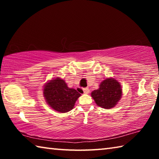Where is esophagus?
<instances>
[{
    "mask_svg": "<svg viewBox=\"0 0 159 159\" xmlns=\"http://www.w3.org/2000/svg\"><path fill=\"white\" fill-rule=\"evenodd\" d=\"M83 92H84V93H85V94H88V93H90V90H89V88H84V89H83Z\"/></svg>",
    "mask_w": 159,
    "mask_h": 159,
    "instance_id": "esophagus-1",
    "label": "esophagus"
}]
</instances>
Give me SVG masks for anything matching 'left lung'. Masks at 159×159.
Listing matches in <instances>:
<instances>
[{"mask_svg":"<svg viewBox=\"0 0 159 159\" xmlns=\"http://www.w3.org/2000/svg\"><path fill=\"white\" fill-rule=\"evenodd\" d=\"M91 96L98 106L107 109H111L121 98V85L116 79L108 78L100 83L98 90L91 93Z\"/></svg>","mask_w":159,"mask_h":159,"instance_id":"obj_1","label":"left lung"}]
</instances>
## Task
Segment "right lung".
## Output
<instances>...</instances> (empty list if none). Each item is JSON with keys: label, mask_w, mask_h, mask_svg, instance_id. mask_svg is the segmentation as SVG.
Segmentation results:
<instances>
[{"label": "right lung", "mask_w": 159, "mask_h": 159, "mask_svg": "<svg viewBox=\"0 0 159 159\" xmlns=\"http://www.w3.org/2000/svg\"><path fill=\"white\" fill-rule=\"evenodd\" d=\"M44 98L51 108L60 113H66L73 109L80 94L74 88L67 86L60 78L50 80L44 85Z\"/></svg>", "instance_id": "right-lung-1"}]
</instances>
